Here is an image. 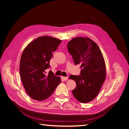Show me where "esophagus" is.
Instances as JSON below:
<instances>
[{
	"mask_svg": "<svg viewBox=\"0 0 129 129\" xmlns=\"http://www.w3.org/2000/svg\"><path fill=\"white\" fill-rule=\"evenodd\" d=\"M61 79L64 80V81H67L68 79V77H64V76H62L61 77Z\"/></svg>",
	"mask_w": 129,
	"mask_h": 129,
	"instance_id": "34e87169",
	"label": "esophagus"
}]
</instances>
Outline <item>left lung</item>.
Returning <instances> with one entry per match:
<instances>
[{
    "instance_id": "left-lung-1",
    "label": "left lung",
    "mask_w": 129,
    "mask_h": 129,
    "mask_svg": "<svg viewBox=\"0 0 129 129\" xmlns=\"http://www.w3.org/2000/svg\"><path fill=\"white\" fill-rule=\"evenodd\" d=\"M67 48L74 63L79 64L81 69L80 75L69 76L76 83L73 94L81 103L90 102L98 95L105 79L102 53L96 43L87 37L73 39L68 42Z\"/></svg>"
}]
</instances>
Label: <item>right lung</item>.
<instances>
[{
  "instance_id": "right-lung-1",
  "label": "right lung",
  "mask_w": 129,
  "mask_h": 129,
  "mask_svg": "<svg viewBox=\"0 0 129 129\" xmlns=\"http://www.w3.org/2000/svg\"><path fill=\"white\" fill-rule=\"evenodd\" d=\"M61 40L43 36L37 38L26 46L20 61V75L26 92L37 101L46 100L51 95L61 82L60 77L50 71L49 61Z\"/></svg>"
}]
</instances>
